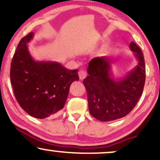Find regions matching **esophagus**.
<instances>
[{
  "label": "esophagus",
  "mask_w": 160,
  "mask_h": 160,
  "mask_svg": "<svg viewBox=\"0 0 160 160\" xmlns=\"http://www.w3.org/2000/svg\"><path fill=\"white\" fill-rule=\"evenodd\" d=\"M78 75H79V78H80V80H83V79L86 77V72H85V71L81 70L78 72Z\"/></svg>",
  "instance_id": "1"
}]
</instances>
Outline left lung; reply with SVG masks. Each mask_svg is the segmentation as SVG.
Masks as SVG:
<instances>
[{
  "label": "left lung",
  "mask_w": 160,
  "mask_h": 160,
  "mask_svg": "<svg viewBox=\"0 0 160 160\" xmlns=\"http://www.w3.org/2000/svg\"><path fill=\"white\" fill-rule=\"evenodd\" d=\"M130 49L134 52L138 65L118 80L112 75L108 57H95L88 63V75L82 82L87 91L90 114L101 122L126 116L142 96L145 82L144 55L135 42H130Z\"/></svg>",
  "instance_id": "obj_1"
}]
</instances>
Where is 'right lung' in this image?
I'll return each instance as SVG.
<instances>
[{
  "instance_id": "1",
  "label": "right lung",
  "mask_w": 160,
  "mask_h": 160,
  "mask_svg": "<svg viewBox=\"0 0 160 160\" xmlns=\"http://www.w3.org/2000/svg\"><path fill=\"white\" fill-rule=\"evenodd\" d=\"M30 32L19 42L10 68V81L17 101L29 115L45 118L57 114L65 106L71 84L79 80L78 71L69 70L60 63L36 61L28 43Z\"/></svg>"
}]
</instances>
